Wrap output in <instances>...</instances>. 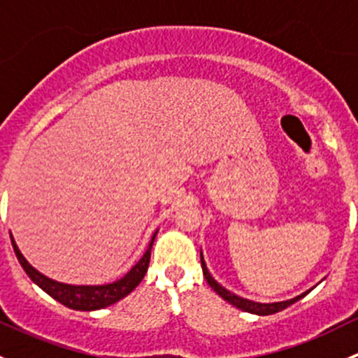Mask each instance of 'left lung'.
Segmentation results:
<instances>
[{"label": "left lung", "mask_w": 358, "mask_h": 358, "mask_svg": "<svg viewBox=\"0 0 358 358\" xmlns=\"http://www.w3.org/2000/svg\"><path fill=\"white\" fill-rule=\"evenodd\" d=\"M201 265H202V273H204L206 280H208V284L211 286V289L216 292V294L220 296V298H223L225 301H229L230 305H234L236 308L243 310V312H248V313H255V315H272V313H277V312H282L284 308H287V306H291L292 303L299 301L301 298H305L306 294H308L310 291L313 289H308L305 292H301V294H298L296 298H291V299H286V301H275V303H259V301H252V299H248V298H243V296L236 294V292L229 291L227 287H223L222 284L216 282L215 277L209 273L208 266H206V262H204V256H202V249H201Z\"/></svg>", "instance_id": "left-lung-1"}]
</instances>
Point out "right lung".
Wrapping results in <instances>:
<instances>
[{
  "label": "right lung",
  "mask_w": 358,
  "mask_h": 358,
  "mask_svg": "<svg viewBox=\"0 0 358 358\" xmlns=\"http://www.w3.org/2000/svg\"><path fill=\"white\" fill-rule=\"evenodd\" d=\"M159 229L152 234L149 241V246H147L145 252L142 255V258L121 277V279L114 280L109 284H96V286H76V284H64L59 280H53L50 277L43 275L39 270H36L27 259L24 258V255L20 252L19 246H17L15 239H13L12 232H10V239H12L13 251H15L17 258H19L20 265L25 270V273L29 275V279L36 284V286L41 287L46 294L52 296L53 299H57L59 303H62L64 306L72 310H79V312H93V310L107 308V306L114 305L119 299H122L124 296H128L129 292L135 289L142 279L145 277L147 268H149L150 262V249H152L154 239H156Z\"/></svg>",
  "instance_id": "right-lung-1"
}]
</instances>
